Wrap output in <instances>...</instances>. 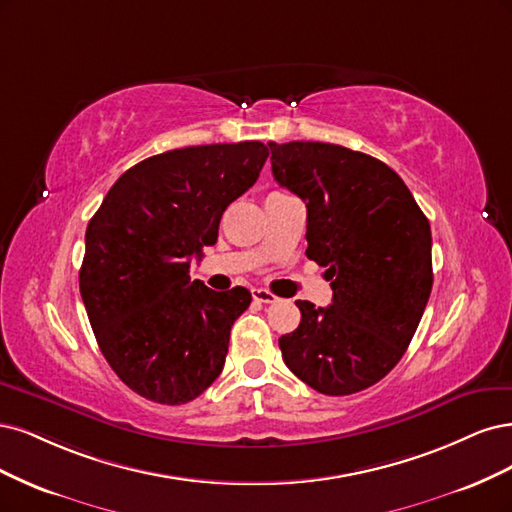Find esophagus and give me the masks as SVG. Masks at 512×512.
Returning a JSON list of instances; mask_svg holds the SVG:
<instances>
[{"label":"esophagus","mask_w":512,"mask_h":512,"mask_svg":"<svg viewBox=\"0 0 512 512\" xmlns=\"http://www.w3.org/2000/svg\"><path fill=\"white\" fill-rule=\"evenodd\" d=\"M253 300L259 302V304H274L278 298L266 289H253Z\"/></svg>","instance_id":"1"}]
</instances>
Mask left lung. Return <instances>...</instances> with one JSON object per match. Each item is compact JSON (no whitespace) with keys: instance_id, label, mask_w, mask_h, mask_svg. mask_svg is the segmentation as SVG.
<instances>
[{"instance_id":"obj_1","label":"left lung","mask_w":512,"mask_h":512,"mask_svg":"<svg viewBox=\"0 0 512 512\" xmlns=\"http://www.w3.org/2000/svg\"><path fill=\"white\" fill-rule=\"evenodd\" d=\"M272 174L306 202L308 259L325 266L332 304L298 300L302 321L280 336L287 368L325 395H351L406 353L432 293V232L383 161L327 142H268Z\"/></svg>"}]
</instances>
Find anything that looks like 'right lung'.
<instances>
[{
    "label": "right lung",
    "instance_id": "right-lung-1",
    "mask_svg": "<svg viewBox=\"0 0 512 512\" xmlns=\"http://www.w3.org/2000/svg\"><path fill=\"white\" fill-rule=\"evenodd\" d=\"M268 155L255 140L153 155L112 185L89 221L82 302L110 368L142 398L187 404L221 374L251 293L212 291L189 268Z\"/></svg>",
    "mask_w": 512,
    "mask_h": 512
}]
</instances>
